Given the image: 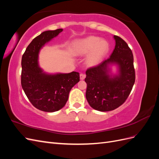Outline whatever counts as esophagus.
<instances>
[{"label":"esophagus","instance_id":"obj_1","mask_svg":"<svg viewBox=\"0 0 159 159\" xmlns=\"http://www.w3.org/2000/svg\"><path fill=\"white\" fill-rule=\"evenodd\" d=\"M80 80H84L85 78V75L84 74H80Z\"/></svg>","mask_w":159,"mask_h":159}]
</instances>
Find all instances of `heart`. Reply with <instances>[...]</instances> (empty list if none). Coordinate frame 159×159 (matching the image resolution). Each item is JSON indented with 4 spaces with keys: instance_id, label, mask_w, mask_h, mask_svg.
I'll return each instance as SVG.
<instances>
[{
    "instance_id": "heart-1",
    "label": "heart",
    "mask_w": 159,
    "mask_h": 159,
    "mask_svg": "<svg viewBox=\"0 0 159 159\" xmlns=\"http://www.w3.org/2000/svg\"><path fill=\"white\" fill-rule=\"evenodd\" d=\"M109 50V44L105 40L97 36H91L77 41L74 51L77 54H86V63L90 66L99 64Z\"/></svg>"
}]
</instances>
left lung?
<instances>
[{
  "label": "left lung",
  "instance_id": "1",
  "mask_svg": "<svg viewBox=\"0 0 159 159\" xmlns=\"http://www.w3.org/2000/svg\"><path fill=\"white\" fill-rule=\"evenodd\" d=\"M115 46L111 55L97 66L86 71L85 97L90 106L99 111L119 107L129 97L135 81L131 50L122 38L114 35ZM116 65L113 75L110 66Z\"/></svg>",
  "mask_w": 159,
  "mask_h": 159
}]
</instances>
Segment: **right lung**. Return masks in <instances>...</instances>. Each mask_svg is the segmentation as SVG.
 <instances>
[{
    "mask_svg": "<svg viewBox=\"0 0 159 159\" xmlns=\"http://www.w3.org/2000/svg\"><path fill=\"white\" fill-rule=\"evenodd\" d=\"M62 31L59 28L43 32L34 38L22 57V88L30 103L42 111L55 112L64 107L70 90L80 81L78 72L50 74L38 64L42 47Z\"/></svg>",
    "mask_w": 159,
    "mask_h": 159,
    "instance_id": "obj_1",
    "label": "right lung"
}]
</instances>
